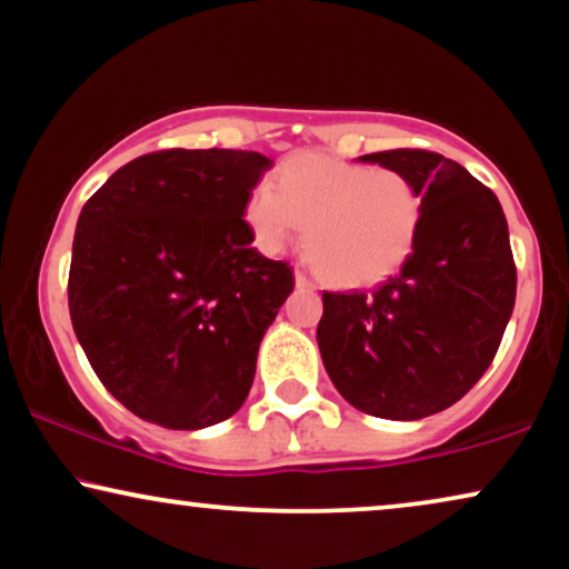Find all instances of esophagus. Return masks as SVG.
I'll return each instance as SVG.
<instances>
[{
	"label": "esophagus",
	"instance_id": "obj_1",
	"mask_svg": "<svg viewBox=\"0 0 569 569\" xmlns=\"http://www.w3.org/2000/svg\"><path fill=\"white\" fill-rule=\"evenodd\" d=\"M293 280H297V286H299V289H307V291H312V289H315V283H312V280H309V278H307L305 272H301V270L293 272Z\"/></svg>",
	"mask_w": 569,
	"mask_h": 569
}]
</instances>
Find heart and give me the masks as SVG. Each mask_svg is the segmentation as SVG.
Listing matches in <instances>:
<instances>
[{"label": "heart", "mask_w": 569, "mask_h": 569, "mask_svg": "<svg viewBox=\"0 0 569 569\" xmlns=\"http://www.w3.org/2000/svg\"><path fill=\"white\" fill-rule=\"evenodd\" d=\"M244 218L264 252H280L305 223V249L320 276L340 289H363L413 254L423 194L390 166L299 153L278 166L272 187L252 189Z\"/></svg>", "instance_id": "1"}]
</instances>
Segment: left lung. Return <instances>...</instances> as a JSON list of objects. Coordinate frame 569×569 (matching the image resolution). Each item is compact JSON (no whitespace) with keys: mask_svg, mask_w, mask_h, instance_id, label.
Returning a JSON list of instances; mask_svg holds the SVG:
<instances>
[{"mask_svg":"<svg viewBox=\"0 0 569 569\" xmlns=\"http://www.w3.org/2000/svg\"><path fill=\"white\" fill-rule=\"evenodd\" d=\"M423 194L413 254L375 291L322 293V363L340 396L380 419L413 421L458 403L487 372L515 307L518 272L497 194L431 150L361 156Z\"/></svg>","mask_w":569,"mask_h":569,"instance_id":"1","label":"left lung"}]
</instances>
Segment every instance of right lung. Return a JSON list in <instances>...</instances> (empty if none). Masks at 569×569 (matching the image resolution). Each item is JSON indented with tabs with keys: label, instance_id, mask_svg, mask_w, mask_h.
Returning <instances> with one entry per match:
<instances>
[{
	"label": "right lung",
	"instance_id": "right-lung-1",
	"mask_svg": "<svg viewBox=\"0 0 569 569\" xmlns=\"http://www.w3.org/2000/svg\"><path fill=\"white\" fill-rule=\"evenodd\" d=\"M252 150H158L82 206L70 317L103 388L166 429L241 408L257 351L293 291L289 262L252 247L247 197L270 169Z\"/></svg>",
	"mask_w": 569,
	"mask_h": 569
}]
</instances>
